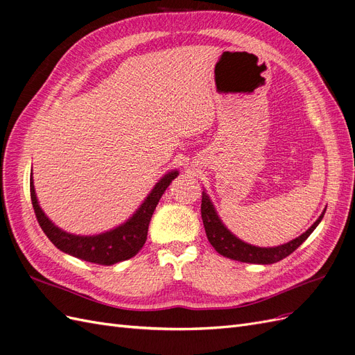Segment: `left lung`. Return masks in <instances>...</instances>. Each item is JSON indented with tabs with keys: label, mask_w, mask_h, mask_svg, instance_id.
Returning a JSON list of instances; mask_svg holds the SVG:
<instances>
[{
	"label": "left lung",
	"mask_w": 355,
	"mask_h": 355,
	"mask_svg": "<svg viewBox=\"0 0 355 355\" xmlns=\"http://www.w3.org/2000/svg\"><path fill=\"white\" fill-rule=\"evenodd\" d=\"M324 216V211L321 213V216L313 223L306 232L299 235L297 239L292 240L290 243H286L278 247H270V249H265V247H254L247 244L241 240L235 237L227 228L223 227L220 222L216 210H214L213 204L209 198L206 192H202L201 196V219L204 223V230H206V235L210 241V244L214 247V250L220 253L225 257H230L234 261H240L245 263H275L278 261L284 259L288 254H292L297 247L302 244L309 235L313 232L317 225L321 222Z\"/></svg>",
	"instance_id": "obj_1"
}]
</instances>
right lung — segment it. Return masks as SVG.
<instances>
[{
	"mask_svg": "<svg viewBox=\"0 0 355 355\" xmlns=\"http://www.w3.org/2000/svg\"><path fill=\"white\" fill-rule=\"evenodd\" d=\"M178 176V171H170L164 175V178L158 180V184L151 191V194L146 197L144 204L137 209L133 216L128 219L121 227H118L110 232L93 235V237H81V235H72L65 231L59 230L55 223L42 213L38 206L34 180L32 175L29 179L31 188V200L32 207H34L37 220L41 230L49 237V240L55 244L59 250L65 252L73 257H78L81 261L98 263V265H114L123 262L136 256L137 252L142 249L146 235L148 227L151 222L153 213L157 204L164 194V191L170 185V182Z\"/></svg>",
	"mask_w": 355,
	"mask_h": 355,
	"instance_id": "1",
	"label": "right lung"
}]
</instances>
